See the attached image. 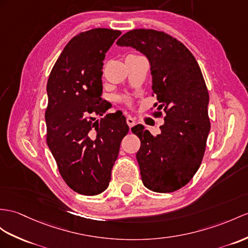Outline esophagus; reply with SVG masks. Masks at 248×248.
I'll list each match as a JSON object with an SVG mask.
<instances>
[{
	"label": "esophagus",
	"instance_id": "obj_1",
	"mask_svg": "<svg viewBox=\"0 0 248 248\" xmlns=\"http://www.w3.org/2000/svg\"><path fill=\"white\" fill-rule=\"evenodd\" d=\"M126 122H127V125L129 126V127L131 128L132 126H135V124H136V120L132 118V117H130V116H128L127 118H126Z\"/></svg>",
	"mask_w": 248,
	"mask_h": 248
}]
</instances>
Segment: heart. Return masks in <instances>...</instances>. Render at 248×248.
I'll list each match as a JSON object with an SVG mask.
<instances>
[{"label":"heart","instance_id":"1","mask_svg":"<svg viewBox=\"0 0 248 248\" xmlns=\"http://www.w3.org/2000/svg\"><path fill=\"white\" fill-rule=\"evenodd\" d=\"M124 101H126V102H129L130 100H129L128 96H126V98H124Z\"/></svg>","mask_w":248,"mask_h":248}]
</instances>
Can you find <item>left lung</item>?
I'll return each instance as SVG.
<instances>
[{
    "label": "left lung",
    "mask_w": 248,
    "mask_h": 248,
    "mask_svg": "<svg viewBox=\"0 0 248 248\" xmlns=\"http://www.w3.org/2000/svg\"><path fill=\"white\" fill-rule=\"evenodd\" d=\"M119 46H130L150 64L155 117L164 124L155 137L141 124L131 128L141 141L137 153L142 182L155 192H172L185 186L201 165L210 130L209 94L202 71L184 44L163 31L134 29ZM153 94V95H154Z\"/></svg>",
    "instance_id": "8db88e82"
}]
</instances>
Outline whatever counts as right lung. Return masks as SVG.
Masks as SVG:
<instances>
[{
    "instance_id": "right-lung-1",
    "label": "right lung",
    "mask_w": 248,
    "mask_h": 248,
    "mask_svg": "<svg viewBox=\"0 0 248 248\" xmlns=\"http://www.w3.org/2000/svg\"><path fill=\"white\" fill-rule=\"evenodd\" d=\"M122 33L94 28L72 38L47 82V145L65 183L78 194L94 196L110 182L120 144L129 127L121 111L108 113L102 100L105 53Z\"/></svg>"
}]
</instances>
